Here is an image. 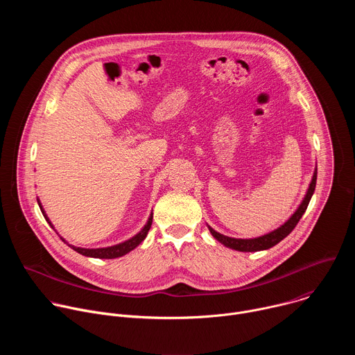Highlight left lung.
<instances>
[{"instance_id": "1", "label": "left lung", "mask_w": 355, "mask_h": 355, "mask_svg": "<svg viewBox=\"0 0 355 355\" xmlns=\"http://www.w3.org/2000/svg\"><path fill=\"white\" fill-rule=\"evenodd\" d=\"M316 178H318V168H315V173H313L312 181L309 184L308 192H306L305 198H303L299 208L293 212V215L284 225H281L278 229H275V230H272V232H270V233H267L264 236H260V237H256V239H233V237H227V236H223V234L218 233L211 226H208V229H209V232L212 233V236L218 241H220L223 245H226V247H229L232 250H237V251H261V250H268L272 245L278 244L281 240H284L295 229V226L300 220L302 215L305 214V211H306V208L309 205V202H311V198H312V195L315 192Z\"/></svg>"}]
</instances>
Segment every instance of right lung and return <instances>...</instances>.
<instances>
[{"mask_svg": "<svg viewBox=\"0 0 355 355\" xmlns=\"http://www.w3.org/2000/svg\"><path fill=\"white\" fill-rule=\"evenodd\" d=\"M37 204H39L40 211H42L44 219L47 220V223L53 227L52 222H50V220L47 219V216H46V214H44V211H43V208H42L39 200H37ZM151 222H153V214H151V215L148 216L147 223L144 225V227H143L137 234H135L133 237H130L129 240H126V241H123V243H119V244H115V245H111V247H103V248H81V247H76V245H71V244H69V245H70L73 250H76L77 252H80V254L85 256V257H92V259H118V257H122V256L128 254L129 251H132L133 248H136V247L146 239V236H147V233H148V230H150V227H151ZM60 239H62V237H60ZM63 241L67 243L64 239H63Z\"/></svg>", "mask_w": 355, "mask_h": 355, "instance_id": "add662e5", "label": "right lung"}]
</instances>
